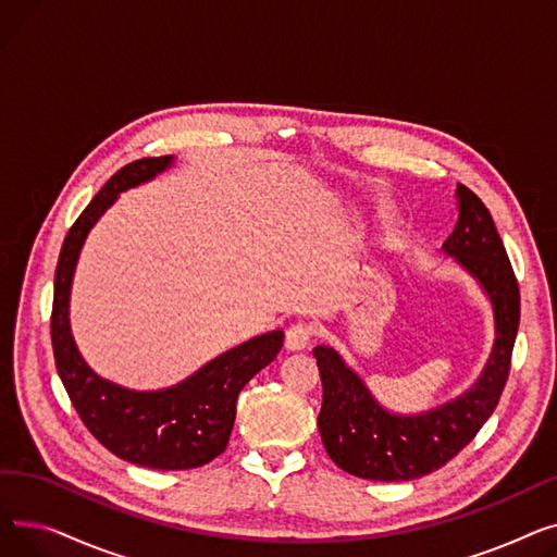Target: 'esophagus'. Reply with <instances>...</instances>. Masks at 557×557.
<instances>
[{
  "instance_id": "34e87169",
  "label": "esophagus",
  "mask_w": 557,
  "mask_h": 557,
  "mask_svg": "<svg viewBox=\"0 0 557 557\" xmlns=\"http://www.w3.org/2000/svg\"><path fill=\"white\" fill-rule=\"evenodd\" d=\"M311 336H313V327L309 323L290 325L286 330V349H290V352H300V349L309 345Z\"/></svg>"
}]
</instances>
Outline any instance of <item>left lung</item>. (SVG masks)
<instances>
[{
  "mask_svg": "<svg viewBox=\"0 0 557 557\" xmlns=\"http://www.w3.org/2000/svg\"><path fill=\"white\" fill-rule=\"evenodd\" d=\"M458 221L443 250L470 273L492 305L494 343L476 382L458 397L422 413H395L370 393L357 370L330 345L313 357L323 379L318 429L343 472L368 481H413L447 465L494 413L510 372L519 330V286L504 242L483 205L456 187Z\"/></svg>",
  "mask_w": 557,
  "mask_h": 557,
  "instance_id": "8db88e82",
  "label": "left lung"
}]
</instances>
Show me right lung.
Here are the masks:
<instances>
[{"instance_id":"add662e5","label":"right lung","mask_w":557,"mask_h":557,"mask_svg":"<svg viewBox=\"0 0 557 557\" xmlns=\"http://www.w3.org/2000/svg\"><path fill=\"white\" fill-rule=\"evenodd\" d=\"M173 162V156L144 158L116 171L67 232L53 280V357L78 418L114 456L151 470H194L223 454L242 388L275 361L284 343L282 330L255 336L160 391L114 384L81 357L70 325V296L87 234L122 191L153 181Z\"/></svg>"}]
</instances>
